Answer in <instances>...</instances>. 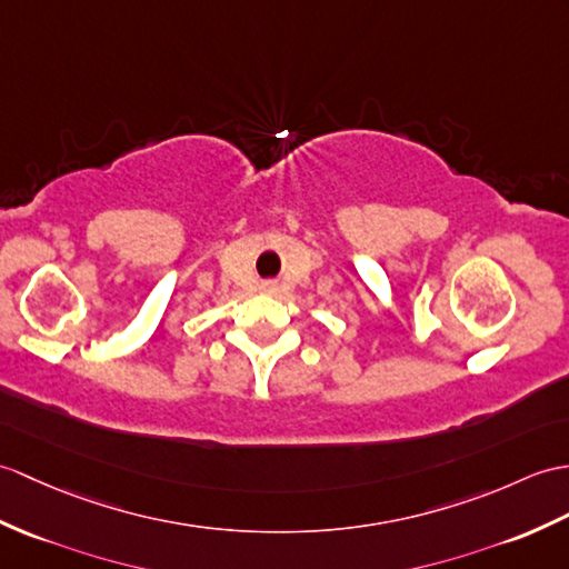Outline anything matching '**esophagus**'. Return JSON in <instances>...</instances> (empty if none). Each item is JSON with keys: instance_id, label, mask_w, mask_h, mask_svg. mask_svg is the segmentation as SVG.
<instances>
[{"instance_id": "1", "label": "esophagus", "mask_w": 569, "mask_h": 569, "mask_svg": "<svg viewBox=\"0 0 569 569\" xmlns=\"http://www.w3.org/2000/svg\"><path fill=\"white\" fill-rule=\"evenodd\" d=\"M276 286L273 283H261V290H267V293H271V290H273Z\"/></svg>"}]
</instances>
